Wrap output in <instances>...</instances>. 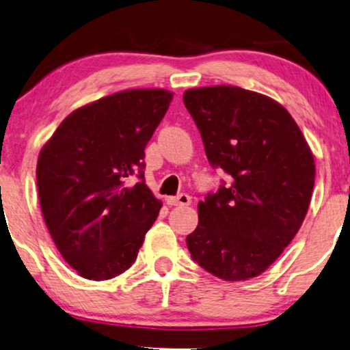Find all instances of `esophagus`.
Instances as JSON below:
<instances>
[{
  "label": "esophagus",
  "instance_id": "1",
  "mask_svg": "<svg viewBox=\"0 0 350 350\" xmlns=\"http://www.w3.org/2000/svg\"><path fill=\"white\" fill-rule=\"evenodd\" d=\"M167 204L169 205H176V207H186V205H191V198L188 194H180L176 198H169L167 199Z\"/></svg>",
  "mask_w": 350,
  "mask_h": 350
}]
</instances>
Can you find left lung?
I'll return each instance as SVG.
<instances>
[{
  "label": "left lung",
  "mask_w": 350,
  "mask_h": 350,
  "mask_svg": "<svg viewBox=\"0 0 350 350\" xmlns=\"http://www.w3.org/2000/svg\"><path fill=\"white\" fill-rule=\"evenodd\" d=\"M212 167L231 183L198 204L186 237L191 258L228 282L262 274L293 241L308 213L315 162L306 138L279 102L237 85L183 94Z\"/></svg>",
  "instance_id": "8db88e82"
}]
</instances>
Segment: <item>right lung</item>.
Here are the masks:
<instances>
[{
	"mask_svg": "<svg viewBox=\"0 0 350 350\" xmlns=\"http://www.w3.org/2000/svg\"><path fill=\"white\" fill-rule=\"evenodd\" d=\"M165 89H131L66 116L41 148L36 183L64 260L89 280L133 265L162 202L145 185V148L170 107ZM132 174L139 178L126 185Z\"/></svg>",
	"mask_w": 350,
	"mask_h": 350,
	"instance_id": "1",
	"label": "right lung"
}]
</instances>
